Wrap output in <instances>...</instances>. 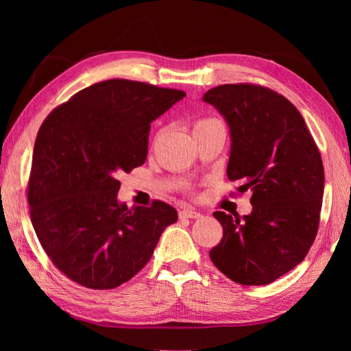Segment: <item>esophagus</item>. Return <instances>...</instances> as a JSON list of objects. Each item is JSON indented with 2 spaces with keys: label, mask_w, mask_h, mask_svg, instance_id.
Masks as SVG:
<instances>
[{
  "label": "esophagus",
  "mask_w": 351,
  "mask_h": 351,
  "mask_svg": "<svg viewBox=\"0 0 351 351\" xmlns=\"http://www.w3.org/2000/svg\"><path fill=\"white\" fill-rule=\"evenodd\" d=\"M180 217L181 219H199V217H202V214L195 211V210H191V208H185V210L180 211Z\"/></svg>",
  "instance_id": "1"
}]
</instances>
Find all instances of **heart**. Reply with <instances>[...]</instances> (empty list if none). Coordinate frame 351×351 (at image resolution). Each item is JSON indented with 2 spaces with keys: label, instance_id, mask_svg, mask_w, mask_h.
<instances>
[{
  "label": "heart",
  "instance_id": "obj_1",
  "mask_svg": "<svg viewBox=\"0 0 351 351\" xmlns=\"http://www.w3.org/2000/svg\"><path fill=\"white\" fill-rule=\"evenodd\" d=\"M211 122H215L214 119H206V121H199V122L195 125V130H196V128H200V126H204V125L211 123Z\"/></svg>",
  "mask_w": 351,
  "mask_h": 351
}]
</instances>
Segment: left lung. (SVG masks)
Masks as SVG:
<instances>
[{"instance_id":"left-lung-1","label":"left lung","mask_w":351,"mask_h":351,"mask_svg":"<svg viewBox=\"0 0 351 351\" xmlns=\"http://www.w3.org/2000/svg\"><path fill=\"white\" fill-rule=\"evenodd\" d=\"M229 126L226 173L252 191V213L215 211L223 238L210 258L230 280L267 285L300 264L315 240L324 193L322 155L302 114L270 88L225 84L208 90Z\"/></svg>"}]
</instances>
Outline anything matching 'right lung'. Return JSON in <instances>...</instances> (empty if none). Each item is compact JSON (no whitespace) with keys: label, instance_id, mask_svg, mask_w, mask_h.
Returning a JSON list of instances; mask_svg holds the SVG:
<instances>
[{"label":"right lung","instance_id":"add662e5","mask_svg":"<svg viewBox=\"0 0 351 351\" xmlns=\"http://www.w3.org/2000/svg\"><path fill=\"white\" fill-rule=\"evenodd\" d=\"M184 92L128 80L96 83L57 107L37 134L28 204L42 247L69 279L111 289L134 278L178 220L166 202L126 206L117 175L141 166L151 123Z\"/></svg>","mask_w":351,"mask_h":351}]
</instances>
